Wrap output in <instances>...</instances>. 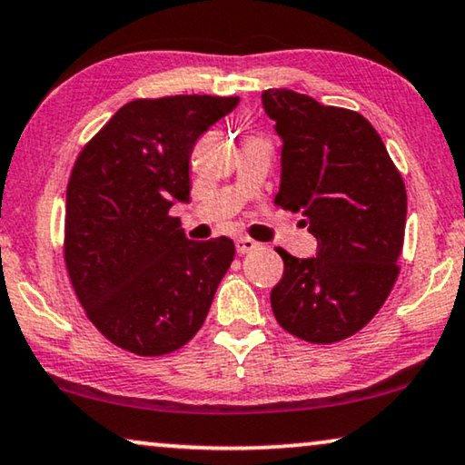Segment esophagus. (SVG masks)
<instances>
[{
	"mask_svg": "<svg viewBox=\"0 0 465 465\" xmlns=\"http://www.w3.org/2000/svg\"><path fill=\"white\" fill-rule=\"evenodd\" d=\"M254 248H259V242H254L252 238H238L235 240V251L238 254H246L254 251Z\"/></svg>",
	"mask_w": 465,
	"mask_h": 465,
	"instance_id": "obj_1",
	"label": "esophagus"
}]
</instances>
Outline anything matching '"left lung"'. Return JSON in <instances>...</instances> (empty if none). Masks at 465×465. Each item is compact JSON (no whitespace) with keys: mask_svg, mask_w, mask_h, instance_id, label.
Returning <instances> with one entry per match:
<instances>
[{"mask_svg":"<svg viewBox=\"0 0 465 465\" xmlns=\"http://www.w3.org/2000/svg\"><path fill=\"white\" fill-rule=\"evenodd\" d=\"M282 139L276 206L301 213L318 252L276 248L278 324L310 343H337L381 310L401 272L407 189L381 136L361 114L278 88L261 94Z\"/></svg>","mask_w":465,"mask_h":465,"instance_id":"left-lung-1","label":"left lung"}]
</instances>
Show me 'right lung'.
I'll return each instance as SVG.
<instances>
[{
  "label": "right lung",
  "mask_w": 465,
  "mask_h": 465,
  "mask_svg": "<svg viewBox=\"0 0 465 465\" xmlns=\"http://www.w3.org/2000/svg\"><path fill=\"white\" fill-rule=\"evenodd\" d=\"M238 96L136 99L77 155L67 185L64 265L86 316L136 356L179 350L204 324L235 246L185 238L174 202H189L195 141Z\"/></svg>",
  "instance_id": "add662e5"
}]
</instances>
